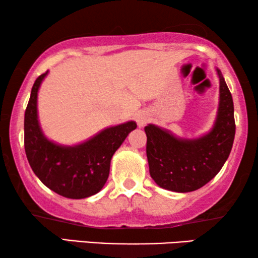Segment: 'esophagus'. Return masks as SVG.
Returning <instances> with one entry per match:
<instances>
[{
    "instance_id": "34e87169",
    "label": "esophagus",
    "mask_w": 258,
    "mask_h": 258,
    "mask_svg": "<svg viewBox=\"0 0 258 258\" xmlns=\"http://www.w3.org/2000/svg\"><path fill=\"white\" fill-rule=\"evenodd\" d=\"M149 119H150L149 115H148V112H146V111L139 112V114H137V116H136V122H137V124H139V126L146 125Z\"/></svg>"
}]
</instances>
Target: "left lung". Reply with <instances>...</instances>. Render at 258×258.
I'll return each instance as SVG.
<instances>
[{
	"mask_svg": "<svg viewBox=\"0 0 258 258\" xmlns=\"http://www.w3.org/2000/svg\"><path fill=\"white\" fill-rule=\"evenodd\" d=\"M220 77V103L213 129L199 139H178L154 124L144 128L151 178L161 188L189 192L202 188L221 170L230 155L235 139L234 102Z\"/></svg>",
	"mask_w": 258,
	"mask_h": 258,
	"instance_id": "8db88e82",
	"label": "left lung"
}]
</instances>
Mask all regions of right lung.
Listing matches in <instances>:
<instances>
[{
  "label": "right lung",
  "mask_w": 258,
  "mask_h": 258,
  "mask_svg": "<svg viewBox=\"0 0 258 258\" xmlns=\"http://www.w3.org/2000/svg\"><path fill=\"white\" fill-rule=\"evenodd\" d=\"M48 72L35 81L24 114V149L31 169L45 186L67 199H86L103 188L110 161L137 124L129 121L105 128L86 142L59 146L42 133L37 118V93Z\"/></svg>",
  "instance_id": "obj_1"
}]
</instances>
